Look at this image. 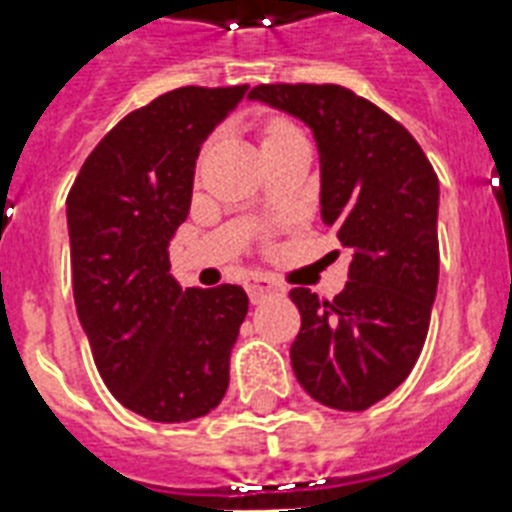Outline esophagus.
<instances>
[{"mask_svg": "<svg viewBox=\"0 0 512 512\" xmlns=\"http://www.w3.org/2000/svg\"><path fill=\"white\" fill-rule=\"evenodd\" d=\"M247 292H249V299H252V302H263L265 297H270V294L284 292V289H281V286H278L273 278L252 276L247 281Z\"/></svg>", "mask_w": 512, "mask_h": 512, "instance_id": "obj_1", "label": "esophagus"}]
</instances>
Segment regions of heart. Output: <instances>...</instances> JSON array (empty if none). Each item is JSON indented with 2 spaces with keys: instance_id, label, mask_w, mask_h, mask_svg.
Segmentation results:
<instances>
[{
  "instance_id": "1",
  "label": "heart",
  "mask_w": 512,
  "mask_h": 512,
  "mask_svg": "<svg viewBox=\"0 0 512 512\" xmlns=\"http://www.w3.org/2000/svg\"><path fill=\"white\" fill-rule=\"evenodd\" d=\"M294 136H299V131L292 123H286V120H270L263 131V147L265 144H276V141L294 139Z\"/></svg>"
}]
</instances>
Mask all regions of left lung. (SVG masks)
I'll return each mask as SVG.
<instances>
[{
    "label": "left lung",
    "instance_id": "left-lung-1",
    "mask_svg": "<svg viewBox=\"0 0 512 512\" xmlns=\"http://www.w3.org/2000/svg\"><path fill=\"white\" fill-rule=\"evenodd\" d=\"M249 99L313 131L321 218L352 252L334 299L302 286L289 294L302 315L294 376L321 405L368 410L410 376L429 334L439 178L405 126L344 86L270 83Z\"/></svg>",
    "mask_w": 512,
    "mask_h": 512
}]
</instances>
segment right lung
<instances>
[{"mask_svg": "<svg viewBox=\"0 0 512 512\" xmlns=\"http://www.w3.org/2000/svg\"><path fill=\"white\" fill-rule=\"evenodd\" d=\"M247 89L184 86L134 110L68 194L78 321L112 397L147 421L202 418L228 389L247 292L181 289L168 247L189 215L199 149Z\"/></svg>", "mask_w": 512, "mask_h": 512, "instance_id": "add662e5", "label": "right lung"}]
</instances>
